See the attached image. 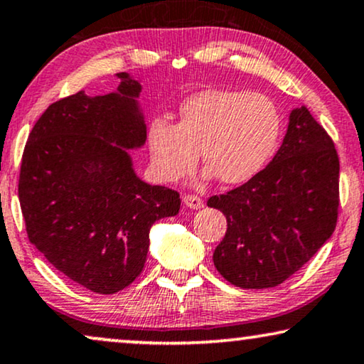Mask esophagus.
Returning <instances> with one entry per match:
<instances>
[{
    "instance_id": "obj_1",
    "label": "esophagus",
    "mask_w": 364,
    "mask_h": 364,
    "mask_svg": "<svg viewBox=\"0 0 364 364\" xmlns=\"http://www.w3.org/2000/svg\"><path fill=\"white\" fill-rule=\"evenodd\" d=\"M183 203L189 209H201L204 206V201L199 196H196V194H184Z\"/></svg>"
}]
</instances>
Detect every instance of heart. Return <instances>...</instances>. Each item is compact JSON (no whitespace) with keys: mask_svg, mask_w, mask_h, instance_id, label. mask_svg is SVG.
<instances>
[{"mask_svg":"<svg viewBox=\"0 0 364 364\" xmlns=\"http://www.w3.org/2000/svg\"><path fill=\"white\" fill-rule=\"evenodd\" d=\"M282 117L272 99L240 90H203L180 105L178 124L153 119L146 146L153 171L165 181H180L196 166L199 150L226 184L244 183L262 170L277 146Z\"/></svg>","mask_w":364,"mask_h":364,"instance_id":"b5f03b06","label":"heart"}]
</instances>
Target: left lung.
<instances>
[{
    "label": "left lung",
    "instance_id": "obj_1",
    "mask_svg": "<svg viewBox=\"0 0 364 364\" xmlns=\"http://www.w3.org/2000/svg\"><path fill=\"white\" fill-rule=\"evenodd\" d=\"M340 161L333 141L305 105L289 115L272 161L242 186L209 198L228 219L213 254L218 272L240 289L282 284L331 237Z\"/></svg>",
    "mask_w": 364,
    "mask_h": 364
}]
</instances>
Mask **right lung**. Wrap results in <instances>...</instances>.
I'll use <instances>...</instances> for the list:
<instances>
[{
  "label": "right lung",
  "mask_w": 364,
  "mask_h": 364,
  "mask_svg": "<svg viewBox=\"0 0 364 364\" xmlns=\"http://www.w3.org/2000/svg\"><path fill=\"white\" fill-rule=\"evenodd\" d=\"M107 95L54 102L24 146L19 203L31 244L65 277L115 294L145 265L150 229L176 216L180 194L136 176L129 150L146 141L141 84L117 74Z\"/></svg>",
  "instance_id": "add662e5"
}]
</instances>
